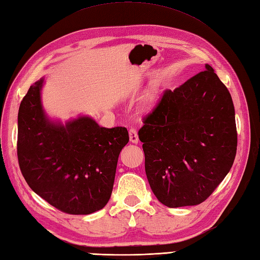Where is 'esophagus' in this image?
Masks as SVG:
<instances>
[{
    "mask_svg": "<svg viewBox=\"0 0 260 260\" xmlns=\"http://www.w3.org/2000/svg\"><path fill=\"white\" fill-rule=\"evenodd\" d=\"M129 138H130V141L134 142V143H138V141H139V138H138L137 130L135 128H130L129 129Z\"/></svg>",
    "mask_w": 260,
    "mask_h": 260,
    "instance_id": "esophagus-1",
    "label": "esophagus"
}]
</instances>
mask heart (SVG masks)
<instances>
[{
  "instance_id": "b5f03b06",
  "label": "heart",
  "mask_w": 260,
  "mask_h": 260,
  "mask_svg": "<svg viewBox=\"0 0 260 260\" xmlns=\"http://www.w3.org/2000/svg\"><path fill=\"white\" fill-rule=\"evenodd\" d=\"M149 98H152V94H150V95H149Z\"/></svg>"
}]
</instances>
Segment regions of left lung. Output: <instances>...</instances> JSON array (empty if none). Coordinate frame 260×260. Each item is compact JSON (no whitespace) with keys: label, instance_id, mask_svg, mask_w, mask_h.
I'll use <instances>...</instances> for the list:
<instances>
[{"label":"left lung","instance_id":"obj_1","mask_svg":"<svg viewBox=\"0 0 260 260\" xmlns=\"http://www.w3.org/2000/svg\"><path fill=\"white\" fill-rule=\"evenodd\" d=\"M138 136L150 187L161 204L196 206L215 191L237 151L232 95L213 69L165 90Z\"/></svg>","mask_w":260,"mask_h":260}]
</instances>
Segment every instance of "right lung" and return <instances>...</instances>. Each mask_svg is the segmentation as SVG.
Instances as JSON below:
<instances>
[{
	"instance_id": "add662e5",
	"label": "right lung",
	"mask_w": 260,
	"mask_h": 260,
	"mask_svg": "<svg viewBox=\"0 0 260 260\" xmlns=\"http://www.w3.org/2000/svg\"><path fill=\"white\" fill-rule=\"evenodd\" d=\"M30 86L17 117V160L34 192L69 215H89L111 197L120 151L129 142L124 126L108 129L81 117L66 125L45 117L40 91Z\"/></svg>"
}]
</instances>
